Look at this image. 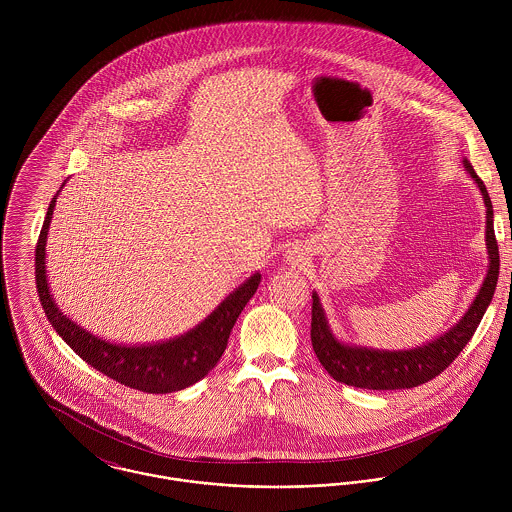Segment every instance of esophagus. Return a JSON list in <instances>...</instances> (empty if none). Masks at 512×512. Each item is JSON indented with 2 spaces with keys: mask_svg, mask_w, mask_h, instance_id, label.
I'll use <instances>...</instances> for the list:
<instances>
[{
  "mask_svg": "<svg viewBox=\"0 0 512 512\" xmlns=\"http://www.w3.org/2000/svg\"><path fill=\"white\" fill-rule=\"evenodd\" d=\"M286 260H288L292 266H299V264L303 262V250H301V248H297V246H293V248L288 250Z\"/></svg>",
  "mask_w": 512,
  "mask_h": 512,
  "instance_id": "obj_1",
  "label": "esophagus"
}]
</instances>
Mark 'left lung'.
<instances>
[{"label":"left lung","mask_w":512,"mask_h":512,"mask_svg":"<svg viewBox=\"0 0 512 512\" xmlns=\"http://www.w3.org/2000/svg\"><path fill=\"white\" fill-rule=\"evenodd\" d=\"M465 171L477 183L483 203L487 207V226H485V240H487V254H489V270L487 276L471 301L469 309L463 317L449 327L438 339L402 351H388V349H372L361 345H349L337 339L333 333L325 309L321 307V299L317 292H313V307H311V345L323 368L337 380L349 386L366 388V390H400V388H414L443 372L447 366L455 361V357L463 351V347L471 341L475 329L479 327L491 299L495 295L497 280H499V246L493 228V203L487 193V187L475 173L473 165L463 159Z\"/></svg>","instance_id":"8db88e82"}]
</instances>
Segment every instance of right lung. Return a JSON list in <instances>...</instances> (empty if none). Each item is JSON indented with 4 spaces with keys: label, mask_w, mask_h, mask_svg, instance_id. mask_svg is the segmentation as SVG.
I'll list each match as a JSON object with an SVG mask.
<instances>
[{
    "label": "right lung",
    "mask_w": 512,
    "mask_h": 512,
    "mask_svg": "<svg viewBox=\"0 0 512 512\" xmlns=\"http://www.w3.org/2000/svg\"><path fill=\"white\" fill-rule=\"evenodd\" d=\"M65 183L61 185V189ZM53 197L47 217L43 222L39 242L35 248V278H37V292L41 305L45 309L47 319L51 321L53 329L63 337V341L73 349L74 353L94 366L102 374L110 376L112 380L149 392V394H167L175 390H183L193 386L201 378H205L215 365L219 363L230 331L246 307L250 297L258 290L262 276L256 272L252 274L242 286H238L230 295H226L217 309L205 317L197 327L183 333L181 337L155 343V345H116L106 339H98L90 331L82 329L73 319H69L55 303L49 280H47V266H45V246L47 234L53 219V211L57 205V197Z\"/></svg>",
    "instance_id": "add662e5"
}]
</instances>
